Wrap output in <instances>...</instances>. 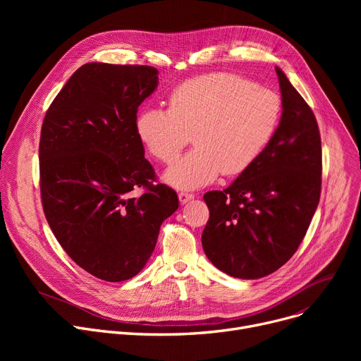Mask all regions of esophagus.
I'll return each mask as SVG.
<instances>
[{"label":"esophagus","mask_w":361,"mask_h":361,"mask_svg":"<svg viewBox=\"0 0 361 361\" xmlns=\"http://www.w3.org/2000/svg\"><path fill=\"white\" fill-rule=\"evenodd\" d=\"M192 199H195V195H192V193H187V192H181V193H178V200H180V203H187V202H190Z\"/></svg>","instance_id":"esophagus-1"}]
</instances>
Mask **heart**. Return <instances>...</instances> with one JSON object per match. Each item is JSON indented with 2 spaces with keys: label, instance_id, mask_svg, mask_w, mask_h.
I'll use <instances>...</instances> for the list:
<instances>
[{
  "label": "heart",
  "instance_id": "obj_1",
  "mask_svg": "<svg viewBox=\"0 0 361 361\" xmlns=\"http://www.w3.org/2000/svg\"><path fill=\"white\" fill-rule=\"evenodd\" d=\"M281 112L274 90L214 73L176 87L168 109H143L136 131L149 154L164 164L177 159L192 135L196 147L164 174L166 184L192 190L221 173L237 176L247 169L272 140Z\"/></svg>",
  "mask_w": 361,
  "mask_h": 361
}]
</instances>
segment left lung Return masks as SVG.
Returning <instances> with one entry per match:
<instances>
[{"label": "left lung", "mask_w": 361, "mask_h": 361, "mask_svg": "<svg viewBox=\"0 0 361 361\" xmlns=\"http://www.w3.org/2000/svg\"><path fill=\"white\" fill-rule=\"evenodd\" d=\"M282 114L269 145L224 192L203 196L209 207L203 250L240 279L267 276L297 252L320 197L322 145L307 102L275 67Z\"/></svg>", "instance_id": "8db88e82"}]
</instances>
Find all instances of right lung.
Segmentation results:
<instances>
[{
  "mask_svg": "<svg viewBox=\"0 0 361 361\" xmlns=\"http://www.w3.org/2000/svg\"><path fill=\"white\" fill-rule=\"evenodd\" d=\"M158 87L149 66L87 63L68 79L44 118L41 195L47 221L66 253L108 282L136 276L154 252L177 193L152 184L136 131L137 108ZM143 186L140 198L129 192Z\"/></svg>",
  "mask_w": 361,
  "mask_h": 361,
  "instance_id": "add662e5",
  "label": "right lung"
}]
</instances>
